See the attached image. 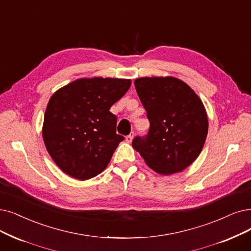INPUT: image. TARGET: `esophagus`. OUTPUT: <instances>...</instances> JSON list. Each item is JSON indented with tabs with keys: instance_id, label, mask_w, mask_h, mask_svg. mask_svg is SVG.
<instances>
[{
	"instance_id": "1",
	"label": "esophagus",
	"mask_w": 251,
	"mask_h": 251,
	"mask_svg": "<svg viewBox=\"0 0 251 251\" xmlns=\"http://www.w3.org/2000/svg\"><path fill=\"white\" fill-rule=\"evenodd\" d=\"M133 137H134V134H131V135L126 136V141L127 143H131V142L133 141Z\"/></svg>"
}]
</instances>
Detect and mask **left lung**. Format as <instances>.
<instances>
[{"mask_svg":"<svg viewBox=\"0 0 251 251\" xmlns=\"http://www.w3.org/2000/svg\"><path fill=\"white\" fill-rule=\"evenodd\" d=\"M135 87L147 112L150 127L133 147L158 174L181 172L201 153L208 133V118L201 99L178 78L141 77Z\"/></svg>","mask_w":251,"mask_h":251,"instance_id":"1","label":"left lung"}]
</instances>
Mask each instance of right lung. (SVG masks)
<instances>
[{"mask_svg": "<svg viewBox=\"0 0 251 251\" xmlns=\"http://www.w3.org/2000/svg\"><path fill=\"white\" fill-rule=\"evenodd\" d=\"M131 83V79L80 78L50 98L42 136L48 153L64 173L87 180L106 169L124 141L109 109Z\"/></svg>", "mask_w": 251, "mask_h": 251, "instance_id": "obj_1", "label": "right lung"}]
</instances>
